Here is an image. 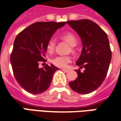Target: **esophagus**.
Segmentation results:
<instances>
[{"mask_svg": "<svg viewBox=\"0 0 121 121\" xmlns=\"http://www.w3.org/2000/svg\"><path fill=\"white\" fill-rule=\"evenodd\" d=\"M61 70L64 71V72H68V69H64V68H63V69H61Z\"/></svg>", "mask_w": 121, "mask_h": 121, "instance_id": "esophagus-1", "label": "esophagus"}]
</instances>
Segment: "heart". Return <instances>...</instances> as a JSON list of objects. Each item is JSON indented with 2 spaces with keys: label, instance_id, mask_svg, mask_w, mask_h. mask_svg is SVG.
<instances>
[{
  "label": "heart",
  "instance_id": "b5f03b06",
  "mask_svg": "<svg viewBox=\"0 0 121 121\" xmlns=\"http://www.w3.org/2000/svg\"><path fill=\"white\" fill-rule=\"evenodd\" d=\"M61 38L65 40L71 46H75L77 43V39L74 33L71 32H66L61 35ZM55 46V40L53 39H50L47 43V50L49 53H53ZM71 61V57L69 55H58L54 57L51 62L54 66L60 68H65Z\"/></svg>",
  "mask_w": 121,
  "mask_h": 121
}]
</instances>
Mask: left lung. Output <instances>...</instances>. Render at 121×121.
<instances>
[{"label": "left lung", "instance_id": "8db88e82", "mask_svg": "<svg viewBox=\"0 0 121 121\" xmlns=\"http://www.w3.org/2000/svg\"><path fill=\"white\" fill-rule=\"evenodd\" d=\"M67 24L80 36L82 43L81 56L76 66L85 68L83 72L76 70L78 76L69 82L70 88L81 94L96 90L104 81L108 73L112 51L108 36L96 23L89 19L68 21Z\"/></svg>", "mask_w": 121, "mask_h": 121}]
</instances>
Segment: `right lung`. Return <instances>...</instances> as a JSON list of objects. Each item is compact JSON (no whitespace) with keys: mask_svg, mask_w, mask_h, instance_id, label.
<instances>
[{"mask_svg":"<svg viewBox=\"0 0 121 121\" xmlns=\"http://www.w3.org/2000/svg\"><path fill=\"white\" fill-rule=\"evenodd\" d=\"M64 22H39L19 32L14 40L10 56L14 76L19 85L32 94H39L50 86L55 71L53 65L39 68L45 62L47 43L53 34L66 24Z\"/></svg>","mask_w":121,"mask_h":121,"instance_id":"1","label":"right lung"}]
</instances>
